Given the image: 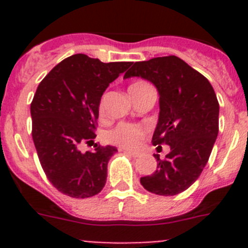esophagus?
Instances as JSON below:
<instances>
[{"label": "esophagus", "mask_w": 248, "mask_h": 248, "mask_svg": "<svg viewBox=\"0 0 248 248\" xmlns=\"http://www.w3.org/2000/svg\"><path fill=\"white\" fill-rule=\"evenodd\" d=\"M120 151H124V153H126V154L131 155V156H134V157H138L140 155L139 151H131V150H128V149H120Z\"/></svg>", "instance_id": "obj_1"}]
</instances>
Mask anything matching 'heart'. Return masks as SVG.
<instances>
[{"label": "heart", "mask_w": 248, "mask_h": 248, "mask_svg": "<svg viewBox=\"0 0 248 248\" xmlns=\"http://www.w3.org/2000/svg\"><path fill=\"white\" fill-rule=\"evenodd\" d=\"M141 85H146V83L137 82L134 84H131L129 87V89L141 87ZM103 110H104V102L100 100L99 113L102 114ZM143 135V129H140L139 126L126 124V123H122V124L117 125L114 129H111L108 133V135H107V138H108V140L111 144H115V145H119L125 149H135L139 145Z\"/></svg>", "instance_id": "obj_1"}]
</instances>
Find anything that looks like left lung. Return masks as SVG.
Wrapping results in <instances>:
<instances>
[{"instance_id": "1", "label": "left lung", "mask_w": 248, "mask_h": 248, "mask_svg": "<svg viewBox=\"0 0 248 248\" xmlns=\"http://www.w3.org/2000/svg\"><path fill=\"white\" fill-rule=\"evenodd\" d=\"M140 77L159 93V119L153 144H168L165 159L154 154L157 168L144 176V189L161 196H174L189 189L207 164L218 134V105L205 77L176 56L135 62L124 78ZM159 148V146H157Z\"/></svg>"}]
</instances>
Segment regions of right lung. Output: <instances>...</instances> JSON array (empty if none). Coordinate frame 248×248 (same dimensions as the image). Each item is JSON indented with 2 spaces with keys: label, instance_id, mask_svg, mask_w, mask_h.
I'll return each mask as SVG.
<instances>
[{
  "label": "right lung",
  "instance_id": "1",
  "mask_svg": "<svg viewBox=\"0 0 248 248\" xmlns=\"http://www.w3.org/2000/svg\"><path fill=\"white\" fill-rule=\"evenodd\" d=\"M130 65L73 54L39 83L31 103L32 138L48 180L62 194L85 199L104 187L117 148L97 145L93 153L79 148L95 138L103 93Z\"/></svg>",
  "mask_w": 248,
  "mask_h": 248
}]
</instances>
